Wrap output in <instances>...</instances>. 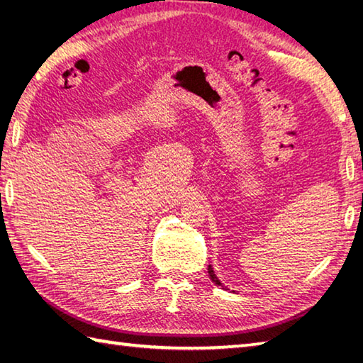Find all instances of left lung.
<instances>
[{"mask_svg": "<svg viewBox=\"0 0 363 363\" xmlns=\"http://www.w3.org/2000/svg\"><path fill=\"white\" fill-rule=\"evenodd\" d=\"M207 269H209V276H211V279H212V282H213V284H217V285H218V287H221V289H225V290H229V289L226 287V285H225V284H221V281L218 279V277H217V274H215V272H213V268H212V265H209V267H207Z\"/></svg>", "mask_w": 363, "mask_h": 363, "instance_id": "8db88e82", "label": "left lung"}]
</instances>
